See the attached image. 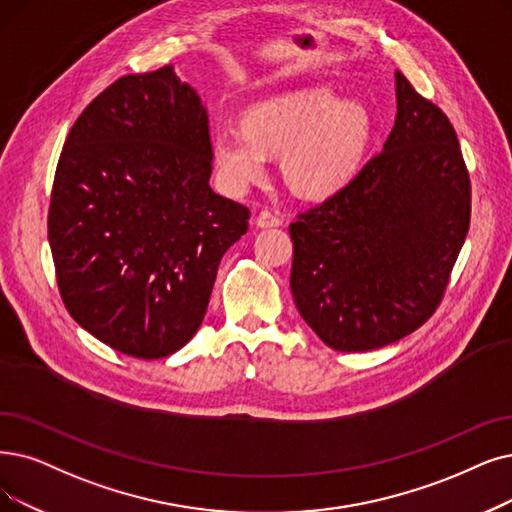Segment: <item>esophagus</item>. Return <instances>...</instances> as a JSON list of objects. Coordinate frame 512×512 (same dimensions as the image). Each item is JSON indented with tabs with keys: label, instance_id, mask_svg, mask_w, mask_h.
I'll return each mask as SVG.
<instances>
[{
	"label": "esophagus",
	"instance_id": "34e87169",
	"mask_svg": "<svg viewBox=\"0 0 512 512\" xmlns=\"http://www.w3.org/2000/svg\"><path fill=\"white\" fill-rule=\"evenodd\" d=\"M256 224L260 229H269V227H279L281 216L273 210H260L256 216Z\"/></svg>",
	"mask_w": 512,
	"mask_h": 512
}]
</instances>
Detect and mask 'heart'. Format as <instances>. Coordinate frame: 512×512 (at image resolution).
<instances>
[{"instance_id": "obj_1", "label": "heart", "mask_w": 512, "mask_h": 512, "mask_svg": "<svg viewBox=\"0 0 512 512\" xmlns=\"http://www.w3.org/2000/svg\"><path fill=\"white\" fill-rule=\"evenodd\" d=\"M245 126L212 128V157L222 185L245 191L264 176L269 151H283V174L309 195L332 193L357 172L372 134L370 113L330 88H302L264 98L243 115Z\"/></svg>"}]
</instances>
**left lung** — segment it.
<instances>
[{
  "instance_id": "left-lung-1",
  "label": "left lung",
  "mask_w": 512,
  "mask_h": 512,
  "mask_svg": "<svg viewBox=\"0 0 512 512\" xmlns=\"http://www.w3.org/2000/svg\"><path fill=\"white\" fill-rule=\"evenodd\" d=\"M384 147L359 174L290 224V288L334 351L401 340L431 317L470 224V178L447 115L403 73Z\"/></svg>"
}]
</instances>
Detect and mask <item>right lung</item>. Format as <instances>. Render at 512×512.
<instances>
[{
    "label": "right lung",
    "mask_w": 512,
    "mask_h": 512,
    "mask_svg": "<svg viewBox=\"0 0 512 512\" xmlns=\"http://www.w3.org/2000/svg\"><path fill=\"white\" fill-rule=\"evenodd\" d=\"M210 174L208 111L170 65L119 77L73 124L48 239L67 311L111 349L161 359L199 330L250 220Z\"/></svg>",
    "instance_id": "right-lung-1"
}]
</instances>
